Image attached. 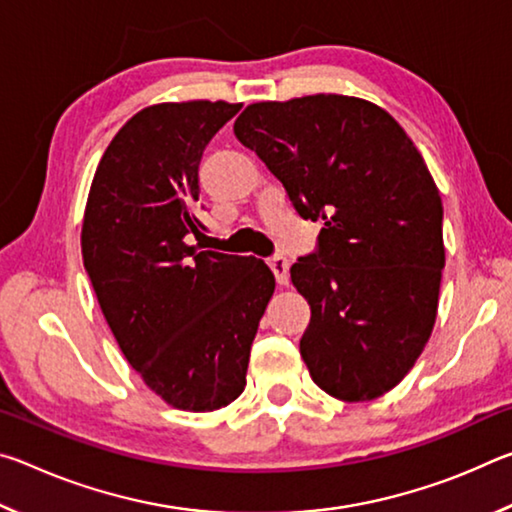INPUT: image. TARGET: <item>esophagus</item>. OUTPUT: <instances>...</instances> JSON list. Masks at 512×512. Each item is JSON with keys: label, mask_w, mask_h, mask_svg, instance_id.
I'll list each match as a JSON object with an SVG mask.
<instances>
[{"label": "esophagus", "mask_w": 512, "mask_h": 512, "mask_svg": "<svg viewBox=\"0 0 512 512\" xmlns=\"http://www.w3.org/2000/svg\"><path fill=\"white\" fill-rule=\"evenodd\" d=\"M268 266L275 273V280L280 284H289V259L284 255H273L268 259Z\"/></svg>", "instance_id": "obj_1"}]
</instances>
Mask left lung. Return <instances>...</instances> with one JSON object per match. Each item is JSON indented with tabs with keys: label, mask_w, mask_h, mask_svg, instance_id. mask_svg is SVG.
Instances as JSON below:
<instances>
[{
	"label": "left lung",
	"mask_w": 512,
	"mask_h": 512,
	"mask_svg": "<svg viewBox=\"0 0 512 512\" xmlns=\"http://www.w3.org/2000/svg\"><path fill=\"white\" fill-rule=\"evenodd\" d=\"M235 135L302 219L323 223L291 266L311 307V379L345 402L391 391L429 341L445 268L443 203L422 155L386 110L343 94L253 103Z\"/></svg>",
	"instance_id": "obj_1"
}]
</instances>
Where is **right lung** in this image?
<instances>
[{"label":"right lung","instance_id":"right-lung-1","mask_svg":"<svg viewBox=\"0 0 512 512\" xmlns=\"http://www.w3.org/2000/svg\"><path fill=\"white\" fill-rule=\"evenodd\" d=\"M239 108L140 110L103 153L85 207L83 266L103 316L144 384L183 411L221 409L244 393L275 291L262 259L189 246L205 237L196 219L203 151Z\"/></svg>","mask_w":512,"mask_h":512}]
</instances>
